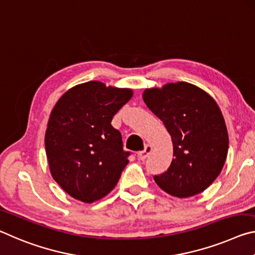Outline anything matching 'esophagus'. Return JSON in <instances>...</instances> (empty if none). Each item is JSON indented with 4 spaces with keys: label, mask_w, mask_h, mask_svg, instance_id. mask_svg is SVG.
I'll return each mask as SVG.
<instances>
[{
    "label": "esophagus",
    "mask_w": 255,
    "mask_h": 255,
    "mask_svg": "<svg viewBox=\"0 0 255 255\" xmlns=\"http://www.w3.org/2000/svg\"><path fill=\"white\" fill-rule=\"evenodd\" d=\"M151 150H152L151 145L147 144V145H145V147H144L143 151H140L139 153H137V158H139L140 160H144L145 158H147V157L150 155V152H151Z\"/></svg>",
    "instance_id": "esophagus-1"
}]
</instances>
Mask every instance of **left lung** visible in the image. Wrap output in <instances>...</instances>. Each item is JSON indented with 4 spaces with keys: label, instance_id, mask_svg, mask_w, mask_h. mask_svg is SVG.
I'll use <instances>...</instances> for the list:
<instances>
[{
    "label": "left lung",
    "instance_id": "1",
    "mask_svg": "<svg viewBox=\"0 0 255 255\" xmlns=\"http://www.w3.org/2000/svg\"><path fill=\"white\" fill-rule=\"evenodd\" d=\"M145 105L164 123L173 141V160L155 175L157 185L177 198H190L209 187L222 172L228 133L211 96L187 82L145 89Z\"/></svg>",
    "mask_w": 255,
    "mask_h": 255
}]
</instances>
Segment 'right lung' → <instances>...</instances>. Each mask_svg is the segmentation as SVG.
<instances>
[{
    "label": "right lung",
    "mask_w": 255,
    "mask_h": 255,
    "mask_svg": "<svg viewBox=\"0 0 255 255\" xmlns=\"http://www.w3.org/2000/svg\"><path fill=\"white\" fill-rule=\"evenodd\" d=\"M132 90L89 81L62 96L49 116L45 148L51 174L71 197L91 203L118 184L130 152L112 127Z\"/></svg>",
    "instance_id": "1"
}]
</instances>
